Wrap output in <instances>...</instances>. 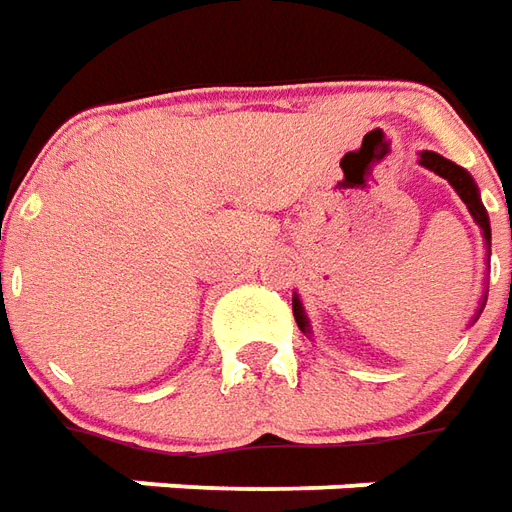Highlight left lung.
<instances>
[{
	"mask_svg": "<svg viewBox=\"0 0 512 512\" xmlns=\"http://www.w3.org/2000/svg\"><path fill=\"white\" fill-rule=\"evenodd\" d=\"M419 165L427 170H433V173H438L441 179H447L449 184H452V190L458 192L460 201L466 204V209H469L471 217H474V223L482 228V237H485V245H488V256H491V220H488V212H485V206H482L480 190H477L474 179H471L469 173L460 168V165L449 162V159H444L441 154H436V151H422V154H419ZM510 286H512V275H510ZM485 300H488V295H482L480 308H477V314H474V320L471 322H477V317L482 314V308H485ZM292 311H295L297 328H300L303 333H311L306 311H303V303H300V297L297 295L292 297Z\"/></svg>",
	"mask_w": 512,
	"mask_h": 512,
	"instance_id": "8db88e82",
	"label": "left lung"
}]
</instances>
